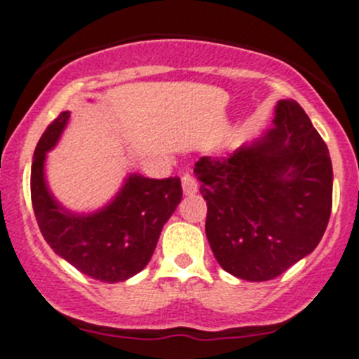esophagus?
Wrapping results in <instances>:
<instances>
[{
	"label": "esophagus",
	"mask_w": 359,
	"mask_h": 359,
	"mask_svg": "<svg viewBox=\"0 0 359 359\" xmlns=\"http://www.w3.org/2000/svg\"><path fill=\"white\" fill-rule=\"evenodd\" d=\"M180 182H182L184 194H187V196H191V194H194L198 191L196 179H194L193 175H189V173H184L182 179H180Z\"/></svg>",
	"instance_id": "obj_1"
}]
</instances>
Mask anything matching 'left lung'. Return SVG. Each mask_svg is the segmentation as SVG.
Segmentation results:
<instances>
[{"label": "left lung", "mask_w": 359, "mask_h": 359, "mask_svg": "<svg viewBox=\"0 0 359 359\" xmlns=\"http://www.w3.org/2000/svg\"><path fill=\"white\" fill-rule=\"evenodd\" d=\"M273 123L229 158L194 165L213 255L247 281L273 280L309 255L332 212V159L309 116L295 100H280Z\"/></svg>", "instance_id": "left-lung-1"}]
</instances>
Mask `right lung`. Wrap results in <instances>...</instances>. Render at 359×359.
Wrapping results in <instances>:
<instances>
[{
  "label": "right lung",
  "instance_id": "obj_1",
  "mask_svg": "<svg viewBox=\"0 0 359 359\" xmlns=\"http://www.w3.org/2000/svg\"><path fill=\"white\" fill-rule=\"evenodd\" d=\"M71 112L64 111L46 126L34 149L31 200L39 231L57 255L79 273L118 283L147 266L166 220L182 200L179 177L146 179L130 175L118 196L90 215L67 212L45 182V158L66 128Z\"/></svg>",
  "mask_w": 359,
  "mask_h": 359
}]
</instances>
